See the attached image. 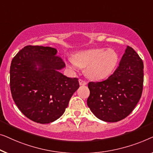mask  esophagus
Returning <instances> with one entry per match:
<instances>
[{"label": "esophagus", "mask_w": 153, "mask_h": 153, "mask_svg": "<svg viewBox=\"0 0 153 153\" xmlns=\"http://www.w3.org/2000/svg\"><path fill=\"white\" fill-rule=\"evenodd\" d=\"M79 85H82V86L86 85L87 84V82L85 81V80H83V79H79Z\"/></svg>", "instance_id": "1"}]
</instances>
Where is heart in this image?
Listing matches in <instances>:
<instances>
[{
    "mask_svg": "<svg viewBox=\"0 0 153 153\" xmlns=\"http://www.w3.org/2000/svg\"><path fill=\"white\" fill-rule=\"evenodd\" d=\"M118 62V55L112 49H92L78 53L70 58L71 67L87 68V75L95 80L104 79L112 72Z\"/></svg>",
    "mask_w": 153,
    "mask_h": 153,
    "instance_id": "heart-1",
    "label": "heart"
}]
</instances>
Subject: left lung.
<instances>
[{
	"label": "left lung",
	"instance_id": "1",
	"mask_svg": "<svg viewBox=\"0 0 153 153\" xmlns=\"http://www.w3.org/2000/svg\"><path fill=\"white\" fill-rule=\"evenodd\" d=\"M143 63L134 49L127 46L119 65L102 82L88 84L87 105L98 119L117 122L132 112L140 100L143 83Z\"/></svg>",
	"mask_w": 153,
	"mask_h": 153
}]
</instances>
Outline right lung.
<instances>
[{"label":"right lung","instance_id":"add662e5","mask_svg":"<svg viewBox=\"0 0 153 153\" xmlns=\"http://www.w3.org/2000/svg\"><path fill=\"white\" fill-rule=\"evenodd\" d=\"M51 47L26 46L12 59L10 90L15 104L27 118L50 123L63 114L79 87L77 77L59 72L65 67Z\"/></svg>","mask_w":153,"mask_h":153}]
</instances>
